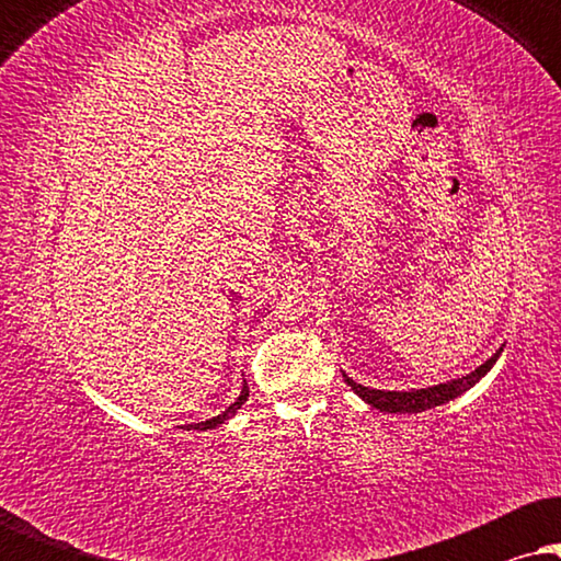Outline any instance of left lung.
Masks as SVG:
<instances>
[{
	"mask_svg": "<svg viewBox=\"0 0 561 561\" xmlns=\"http://www.w3.org/2000/svg\"><path fill=\"white\" fill-rule=\"evenodd\" d=\"M501 352H503V347L497 350L493 357H488L480 367H474L472 373L462 375V378L439 382V386H428V388L378 390V388L359 386V382L352 380L347 373H342V378L352 390H355L359 398H363L367 405H373V409H378L382 413H421V411L436 409V405L455 401V398H459L462 393H467L470 388L478 386V382L485 378L490 370H493V365L497 363V357H501Z\"/></svg>",
	"mask_w": 561,
	"mask_h": 561,
	"instance_id": "1",
	"label": "left lung"
}]
</instances>
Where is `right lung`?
<instances>
[{"mask_svg": "<svg viewBox=\"0 0 561 561\" xmlns=\"http://www.w3.org/2000/svg\"><path fill=\"white\" fill-rule=\"evenodd\" d=\"M248 398H250V388H248V382H242V393H240V398H237L232 405H229V409H225V411L219 413V416H214L209 421H202V424H186L183 428H186V432H206V428H217L221 424H227L229 419L237 416V411L242 409Z\"/></svg>", "mask_w": 561, "mask_h": 561, "instance_id": "right-lung-1", "label": "right lung"}]
</instances>
